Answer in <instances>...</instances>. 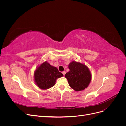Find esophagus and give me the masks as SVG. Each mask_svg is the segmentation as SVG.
<instances>
[{
    "label": "esophagus",
    "mask_w": 126,
    "mask_h": 126,
    "mask_svg": "<svg viewBox=\"0 0 126 126\" xmlns=\"http://www.w3.org/2000/svg\"><path fill=\"white\" fill-rule=\"evenodd\" d=\"M62 73H63V76H64V75H65L66 73V72L65 71H63V72H62Z\"/></svg>",
    "instance_id": "1"
}]
</instances>
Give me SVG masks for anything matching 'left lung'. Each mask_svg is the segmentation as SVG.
<instances>
[{"label":"left lung","mask_w":126,"mask_h":126,"mask_svg":"<svg viewBox=\"0 0 126 126\" xmlns=\"http://www.w3.org/2000/svg\"><path fill=\"white\" fill-rule=\"evenodd\" d=\"M69 71L65 77L69 86L76 91L84 90L88 86L91 75L88 67L85 64L76 62H71L68 66Z\"/></svg>","instance_id":"1"}]
</instances>
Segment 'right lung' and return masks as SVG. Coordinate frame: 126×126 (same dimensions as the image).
<instances>
[{
  "label": "right lung",
  "mask_w": 126,
  "mask_h": 126,
  "mask_svg": "<svg viewBox=\"0 0 126 126\" xmlns=\"http://www.w3.org/2000/svg\"><path fill=\"white\" fill-rule=\"evenodd\" d=\"M63 75L55 67L46 62L36 69L34 78L36 84L41 89H47L54 86L56 79Z\"/></svg>",
  "instance_id": "add662e5"
}]
</instances>
